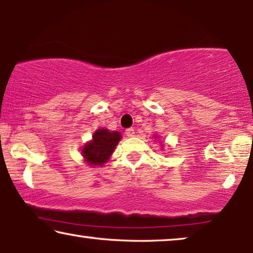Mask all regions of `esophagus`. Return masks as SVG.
<instances>
[{
  "label": "esophagus",
  "instance_id": "34e87169",
  "mask_svg": "<svg viewBox=\"0 0 253 253\" xmlns=\"http://www.w3.org/2000/svg\"><path fill=\"white\" fill-rule=\"evenodd\" d=\"M126 134L129 138H131V137H133L134 136V129L133 127H129V129H126Z\"/></svg>",
  "mask_w": 253,
  "mask_h": 253
}]
</instances>
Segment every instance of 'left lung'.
<instances>
[{"mask_svg": "<svg viewBox=\"0 0 253 253\" xmlns=\"http://www.w3.org/2000/svg\"><path fill=\"white\" fill-rule=\"evenodd\" d=\"M154 137H155V138H158V137H157V136H154ZM162 145H164V144H162Z\"/></svg>", "mask_w": 253, "mask_h": 253, "instance_id": "8db88e82", "label": "left lung"}]
</instances>
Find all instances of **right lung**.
Returning a JSON list of instances; mask_svg holds the SVG:
<instances>
[{"instance_id": "1", "label": "right lung", "mask_w": 253, "mask_h": 253, "mask_svg": "<svg viewBox=\"0 0 253 253\" xmlns=\"http://www.w3.org/2000/svg\"><path fill=\"white\" fill-rule=\"evenodd\" d=\"M121 139L122 134L119 131H110L106 127L96 129L92 139L81 150L84 161L91 167H101L108 162Z\"/></svg>"}]
</instances>
